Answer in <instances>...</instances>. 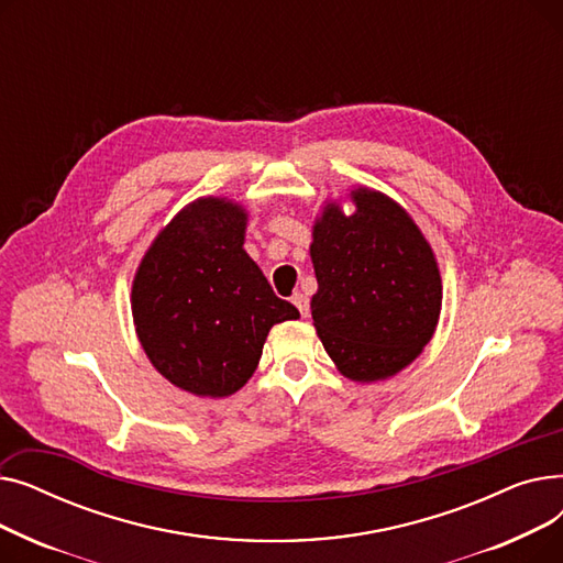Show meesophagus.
<instances>
[{"label": "esophagus", "instance_id": "1", "mask_svg": "<svg viewBox=\"0 0 563 563\" xmlns=\"http://www.w3.org/2000/svg\"><path fill=\"white\" fill-rule=\"evenodd\" d=\"M291 303L299 308V312H301V317H308L310 314V301H308V297L303 291H294V297H291Z\"/></svg>", "mask_w": 563, "mask_h": 563}]
</instances>
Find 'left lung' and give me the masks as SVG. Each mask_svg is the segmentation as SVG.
<instances>
[{
	"label": "left lung",
	"instance_id": "obj_1",
	"mask_svg": "<svg viewBox=\"0 0 563 563\" xmlns=\"http://www.w3.org/2000/svg\"><path fill=\"white\" fill-rule=\"evenodd\" d=\"M351 214L327 200L312 225L314 331L356 383L390 378L431 342L442 278L427 236L390 196L353 187Z\"/></svg>",
	"mask_w": 563,
	"mask_h": 563
}]
</instances>
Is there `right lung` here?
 <instances>
[{"label":"right lung","mask_w":563,"mask_h":563,"mask_svg":"<svg viewBox=\"0 0 563 563\" xmlns=\"http://www.w3.org/2000/svg\"><path fill=\"white\" fill-rule=\"evenodd\" d=\"M242 202L202 196L147 246L132 280L136 338L153 367L196 397H230L257 369L272 327L299 319L244 251Z\"/></svg>","instance_id":"right-lung-1"}]
</instances>
